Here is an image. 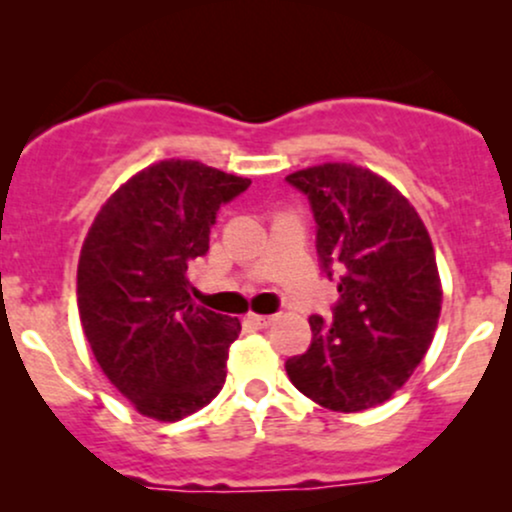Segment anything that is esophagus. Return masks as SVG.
I'll return each mask as SVG.
<instances>
[{"instance_id":"34e87169","label":"esophagus","mask_w":512,"mask_h":512,"mask_svg":"<svg viewBox=\"0 0 512 512\" xmlns=\"http://www.w3.org/2000/svg\"><path fill=\"white\" fill-rule=\"evenodd\" d=\"M247 318H250V323L257 325V328H269V325L277 320V316H260V313H252V316H247Z\"/></svg>"}]
</instances>
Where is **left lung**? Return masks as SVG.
<instances>
[{"mask_svg": "<svg viewBox=\"0 0 512 512\" xmlns=\"http://www.w3.org/2000/svg\"><path fill=\"white\" fill-rule=\"evenodd\" d=\"M311 201L318 255L340 272L333 323L311 316L313 342L286 362L291 384L318 406L357 413L411 379L435 338L442 282L428 228L391 182L352 162L286 177Z\"/></svg>", "mask_w": 512, "mask_h": 512, "instance_id": "left-lung-1", "label": "left lung"}]
</instances>
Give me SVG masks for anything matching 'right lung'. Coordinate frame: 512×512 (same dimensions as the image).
Wrapping results in <instances>:
<instances>
[{"label": "right lung", "mask_w": 512, "mask_h": 512, "mask_svg": "<svg viewBox=\"0 0 512 512\" xmlns=\"http://www.w3.org/2000/svg\"><path fill=\"white\" fill-rule=\"evenodd\" d=\"M250 179L160 160L101 206L77 265V308L101 372L140 415L174 423L226 384L240 320L189 301L187 269L209 250L221 204Z\"/></svg>", "instance_id": "add662e5"}]
</instances>
